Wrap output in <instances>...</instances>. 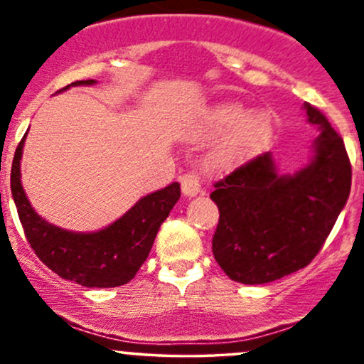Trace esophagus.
Returning <instances> with one entry per match:
<instances>
[{"label":"esophagus","mask_w":364,"mask_h":364,"mask_svg":"<svg viewBox=\"0 0 364 364\" xmlns=\"http://www.w3.org/2000/svg\"><path fill=\"white\" fill-rule=\"evenodd\" d=\"M200 188H202V183H200L198 174L188 173L185 176H181V190L183 195L191 198V196H196L200 193Z\"/></svg>","instance_id":"obj_1"}]
</instances>
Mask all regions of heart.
<instances>
[{
    "label": "heart",
    "instance_id": "heart-1",
    "mask_svg": "<svg viewBox=\"0 0 364 364\" xmlns=\"http://www.w3.org/2000/svg\"><path fill=\"white\" fill-rule=\"evenodd\" d=\"M225 132L208 154V164L228 171L257 156L272 136V119L265 111L250 112L243 104L223 101L202 111L195 136H210Z\"/></svg>",
    "mask_w": 364,
    "mask_h": 364
}]
</instances>
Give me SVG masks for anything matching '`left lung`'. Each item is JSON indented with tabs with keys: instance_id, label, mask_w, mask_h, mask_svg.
Segmentation results:
<instances>
[{
	"instance_id": "left-lung-1",
	"label": "left lung",
	"mask_w": 364,
	"mask_h": 364,
	"mask_svg": "<svg viewBox=\"0 0 364 364\" xmlns=\"http://www.w3.org/2000/svg\"><path fill=\"white\" fill-rule=\"evenodd\" d=\"M303 109L320 129L304 168L279 174L267 152L215 183L210 193L219 207L212 252L236 282L267 284L306 267L349 198L344 141L316 107L306 102Z\"/></svg>"
}]
</instances>
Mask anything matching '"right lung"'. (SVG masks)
<instances>
[{"instance_id": "right-lung-1", "label": "right lung", "mask_w": 364, "mask_h": 364, "mask_svg": "<svg viewBox=\"0 0 364 364\" xmlns=\"http://www.w3.org/2000/svg\"><path fill=\"white\" fill-rule=\"evenodd\" d=\"M78 80L70 87L94 85ZM27 133L15 150L11 164V195L28 243L53 272L85 287H118L132 281L147 260L159 228L181 196L179 183L141 196L127 214L94 232H75L43 219L28 202L20 179V161Z\"/></svg>"}]
</instances>
